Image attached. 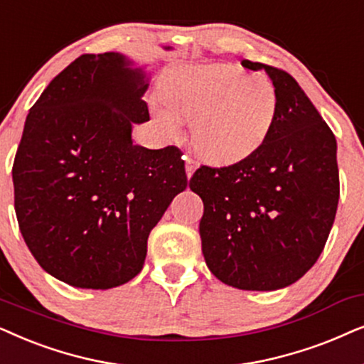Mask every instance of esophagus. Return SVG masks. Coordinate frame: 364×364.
<instances>
[{"label": "esophagus", "mask_w": 364, "mask_h": 364, "mask_svg": "<svg viewBox=\"0 0 364 364\" xmlns=\"http://www.w3.org/2000/svg\"><path fill=\"white\" fill-rule=\"evenodd\" d=\"M185 168H186V176L191 178L193 173H195V169L198 168L196 159H193L191 156H185Z\"/></svg>", "instance_id": "34e87169"}]
</instances>
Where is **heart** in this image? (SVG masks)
Masks as SVG:
<instances>
[{
	"instance_id": "heart-1",
	"label": "heart",
	"mask_w": 364,
	"mask_h": 364,
	"mask_svg": "<svg viewBox=\"0 0 364 364\" xmlns=\"http://www.w3.org/2000/svg\"><path fill=\"white\" fill-rule=\"evenodd\" d=\"M164 100L151 109L164 132L176 134L191 118L193 146L211 163L230 164L263 146L278 116V91L268 77L251 76L232 65L174 70L163 83Z\"/></svg>"
}]
</instances>
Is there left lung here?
<instances>
[{
	"label": "left lung",
	"mask_w": 364,
	"mask_h": 364,
	"mask_svg": "<svg viewBox=\"0 0 364 364\" xmlns=\"http://www.w3.org/2000/svg\"><path fill=\"white\" fill-rule=\"evenodd\" d=\"M264 70L278 91V116L258 151L230 166H200L190 179L205 213L201 250L228 287L273 291L298 281L321 255L336 216V138L296 80Z\"/></svg>",
	"instance_id": "left-lung-1"
}]
</instances>
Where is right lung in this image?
<instances>
[{
	"label": "right lung",
	"mask_w": 364,
	"mask_h": 364,
	"mask_svg": "<svg viewBox=\"0 0 364 364\" xmlns=\"http://www.w3.org/2000/svg\"><path fill=\"white\" fill-rule=\"evenodd\" d=\"M146 90L119 53L81 55L26 116L13 163L19 231L41 268L75 288L133 279L149 231L188 186L176 146L133 144Z\"/></svg>",
	"instance_id": "add662e5"
}]
</instances>
